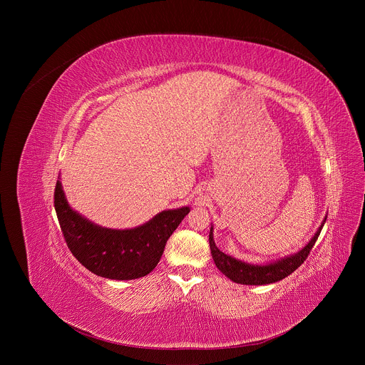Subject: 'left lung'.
Returning <instances> with one entry per match:
<instances>
[{"mask_svg": "<svg viewBox=\"0 0 365 365\" xmlns=\"http://www.w3.org/2000/svg\"><path fill=\"white\" fill-rule=\"evenodd\" d=\"M325 221H327V215H325L321 227L315 232V235L310 238V241L302 250H299L294 254L279 258V259H276V262L266 263V264H251V263L242 262V259H238L232 255L222 252L214 241V227L211 225V231H210L211 254H212V258H214L215 266L218 267V270L222 274H225L230 280H232L234 283L248 284V286H262V284L276 283L279 280H283L289 274H292L304 262L312 247L315 245V242L324 228Z\"/></svg>", "mask_w": 365, "mask_h": 365, "instance_id": "left-lung-1", "label": "left lung"}]
</instances>
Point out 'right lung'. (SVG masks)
Returning a JSON list of instances; mask_svg holds the SVG:
<instances>
[{"label":"right lung","mask_w":365,"mask_h":365,"mask_svg":"<svg viewBox=\"0 0 365 365\" xmlns=\"http://www.w3.org/2000/svg\"><path fill=\"white\" fill-rule=\"evenodd\" d=\"M55 210L66 244L83 267L106 279L134 280L147 276L158 266L168 240L190 207L162 211L135 228H107L72 210L62 182L58 180Z\"/></svg>","instance_id":"1"}]
</instances>
